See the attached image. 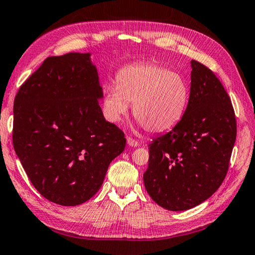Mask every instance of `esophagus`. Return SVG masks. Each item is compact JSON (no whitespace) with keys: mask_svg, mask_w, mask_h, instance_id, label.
Returning a JSON list of instances; mask_svg holds the SVG:
<instances>
[{"mask_svg":"<svg viewBox=\"0 0 255 255\" xmlns=\"http://www.w3.org/2000/svg\"><path fill=\"white\" fill-rule=\"evenodd\" d=\"M127 142H128V144L129 146H132V147H135V146H137L138 145V142L136 141V140H134L133 137H129V136H128L127 137Z\"/></svg>","mask_w":255,"mask_h":255,"instance_id":"34e87169","label":"esophagus"}]
</instances>
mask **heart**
I'll use <instances>...</instances> for the list:
<instances>
[{"instance_id":"b5f03b06","label":"heart","mask_w":255,"mask_h":255,"mask_svg":"<svg viewBox=\"0 0 255 255\" xmlns=\"http://www.w3.org/2000/svg\"><path fill=\"white\" fill-rule=\"evenodd\" d=\"M189 103L185 80L154 63H135L117 74V85L107 88L103 113L109 122L119 124L133 105V115L150 133H163L176 127Z\"/></svg>"}]
</instances>
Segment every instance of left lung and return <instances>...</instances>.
I'll return each mask as SVG.
<instances>
[{"label": "left lung", "mask_w": 255, "mask_h": 255, "mask_svg": "<svg viewBox=\"0 0 255 255\" xmlns=\"http://www.w3.org/2000/svg\"><path fill=\"white\" fill-rule=\"evenodd\" d=\"M186 111L170 132L148 144L144 185L162 208L184 211L209 199L222 184L237 138L234 109L208 66L192 60Z\"/></svg>", "instance_id": "1"}]
</instances>
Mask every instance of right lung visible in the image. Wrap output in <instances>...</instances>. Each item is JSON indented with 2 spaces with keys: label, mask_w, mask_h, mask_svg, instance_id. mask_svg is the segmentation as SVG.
Wrapping results in <instances>:
<instances>
[{
  "label": "right lung",
  "mask_w": 255,
  "mask_h": 255,
  "mask_svg": "<svg viewBox=\"0 0 255 255\" xmlns=\"http://www.w3.org/2000/svg\"><path fill=\"white\" fill-rule=\"evenodd\" d=\"M98 71L90 53L49 56L17 91L13 146L40 194L74 206L100 190L127 138L105 121Z\"/></svg>",
  "instance_id": "1"
}]
</instances>
